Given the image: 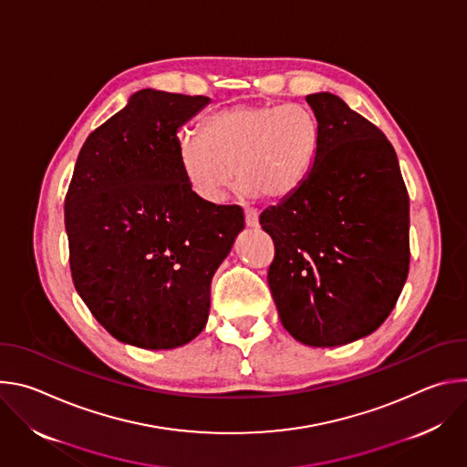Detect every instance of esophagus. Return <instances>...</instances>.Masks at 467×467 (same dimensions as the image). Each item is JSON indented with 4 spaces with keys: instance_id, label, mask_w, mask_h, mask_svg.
I'll return each instance as SVG.
<instances>
[{
    "instance_id": "1",
    "label": "esophagus",
    "mask_w": 467,
    "mask_h": 467,
    "mask_svg": "<svg viewBox=\"0 0 467 467\" xmlns=\"http://www.w3.org/2000/svg\"><path fill=\"white\" fill-rule=\"evenodd\" d=\"M245 223H247V227L258 225V213L254 209H245Z\"/></svg>"
}]
</instances>
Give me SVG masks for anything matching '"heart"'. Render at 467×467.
I'll use <instances>...</instances> for the list:
<instances>
[{"label":"heart","mask_w":467,"mask_h":467,"mask_svg":"<svg viewBox=\"0 0 467 467\" xmlns=\"http://www.w3.org/2000/svg\"><path fill=\"white\" fill-rule=\"evenodd\" d=\"M319 123L301 103H240L207 116L202 135L181 132L177 157L192 190L220 203L236 181L249 195L281 202L312 173Z\"/></svg>","instance_id":"obj_1"}]
</instances>
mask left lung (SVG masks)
Returning a JSON list of instances; mask_svg holds the SVG:
<instances>
[{"instance_id": "left-lung-1", "label": "left lung", "mask_w": 467, "mask_h": 467, "mask_svg": "<svg viewBox=\"0 0 467 467\" xmlns=\"http://www.w3.org/2000/svg\"><path fill=\"white\" fill-rule=\"evenodd\" d=\"M319 150L305 184L260 214L283 327L312 348L364 338L393 310L410 264L409 192L382 130L335 94L306 96Z\"/></svg>"}]
</instances>
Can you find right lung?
Segmentation results:
<instances>
[{"mask_svg": "<svg viewBox=\"0 0 467 467\" xmlns=\"http://www.w3.org/2000/svg\"><path fill=\"white\" fill-rule=\"evenodd\" d=\"M205 96L139 90L83 144L64 202L78 294L110 335L173 349L202 332L211 281L244 229L186 181L177 130Z\"/></svg>", "mask_w": 467, "mask_h": 467, "instance_id": "obj_1", "label": "right lung"}]
</instances>
